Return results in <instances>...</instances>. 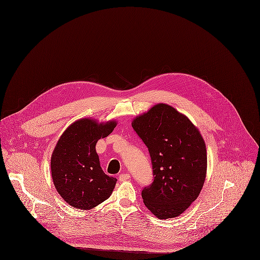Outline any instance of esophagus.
<instances>
[{"label":"esophagus","instance_id":"esophagus-1","mask_svg":"<svg viewBox=\"0 0 260 260\" xmlns=\"http://www.w3.org/2000/svg\"><path fill=\"white\" fill-rule=\"evenodd\" d=\"M131 179V175L129 174H120L119 176H118V180L120 181V182H125V181H127V180H129Z\"/></svg>","mask_w":260,"mask_h":260}]
</instances>
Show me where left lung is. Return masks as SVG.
<instances>
[{
  "label": "left lung",
  "instance_id": "1",
  "mask_svg": "<svg viewBox=\"0 0 260 260\" xmlns=\"http://www.w3.org/2000/svg\"><path fill=\"white\" fill-rule=\"evenodd\" d=\"M132 126L152 159L154 181L144 188V203L158 219L180 216L198 198L207 173V151L199 129L173 106L157 104Z\"/></svg>",
  "mask_w": 260,
  "mask_h": 260
}]
</instances>
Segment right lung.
<instances>
[{"label": "right lung", "instance_id": "obj_1", "mask_svg": "<svg viewBox=\"0 0 260 260\" xmlns=\"http://www.w3.org/2000/svg\"><path fill=\"white\" fill-rule=\"evenodd\" d=\"M115 126V120L99 122L85 117L61 135L51 156V175L57 192L68 205L90 210L111 195L117 180L103 171L95 146Z\"/></svg>", "mask_w": 260, "mask_h": 260}]
</instances>
